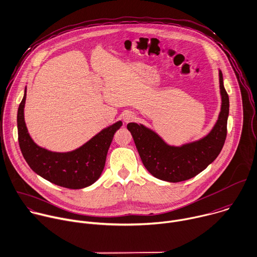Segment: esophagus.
<instances>
[{"label":"esophagus","instance_id":"esophagus-1","mask_svg":"<svg viewBox=\"0 0 257 257\" xmlns=\"http://www.w3.org/2000/svg\"><path fill=\"white\" fill-rule=\"evenodd\" d=\"M122 118H123L124 122H126V123H127V122H131V121H134V120L136 119V115H135L133 112L127 111V112H125V113L123 114Z\"/></svg>","mask_w":257,"mask_h":257}]
</instances>
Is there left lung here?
Segmentation results:
<instances>
[{
	"label": "left lung",
	"mask_w": 257,
	"mask_h": 257,
	"mask_svg": "<svg viewBox=\"0 0 257 257\" xmlns=\"http://www.w3.org/2000/svg\"><path fill=\"white\" fill-rule=\"evenodd\" d=\"M219 82L222 105L218 120L206 137L197 141L179 147L170 146L158 134L143 124H127L142 162L153 176L168 182L184 181L200 173L219 156L227 137L229 116V96L221 71Z\"/></svg>",
	"instance_id": "left-lung-1"
}]
</instances>
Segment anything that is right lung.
I'll return each instance as SVG.
<instances>
[{
	"instance_id": "1",
	"label": "right lung",
	"mask_w": 257,
	"mask_h": 257,
	"mask_svg": "<svg viewBox=\"0 0 257 257\" xmlns=\"http://www.w3.org/2000/svg\"><path fill=\"white\" fill-rule=\"evenodd\" d=\"M26 88L18 108V141L29 167L47 181L71 189L93 184L104 169L107 152L113 136L122 125L119 120L102 130L80 148L67 152H51L37 146L28 134L24 120Z\"/></svg>"
}]
</instances>
